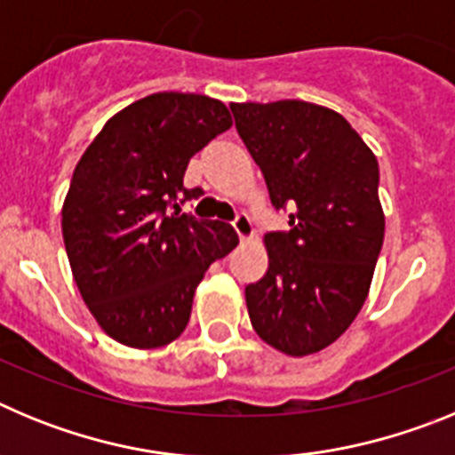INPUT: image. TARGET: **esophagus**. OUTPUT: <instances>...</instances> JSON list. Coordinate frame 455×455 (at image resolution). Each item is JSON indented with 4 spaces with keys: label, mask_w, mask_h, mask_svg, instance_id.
Instances as JSON below:
<instances>
[{
    "label": "esophagus",
    "mask_w": 455,
    "mask_h": 455,
    "mask_svg": "<svg viewBox=\"0 0 455 455\" xmlns=\"http://www.w3.org/2000/svg\"><path fill=\"white\" fill-rule=\"evenodd\" d=\"M232 228H235V232L239 235L241 241H246L252 236V223L246 214H236V219L232 220Z\"/></svg>",
    "instance_id": "esophagus-1"
}]
</instances>
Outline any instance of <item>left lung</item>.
Instances as JSON below:
<instances>
[{"label": "left lung", "instance_id": "obj_1", "mask_svg": "<svg viewBox=\"0 0 455 455\" xmlns=\"http://www.w3.org/2000/svg\"><path fill=\"white\" fill-rule=\"evenodd\" d=\"M287 232L264 236L268 271L246 287L255 332L287 355L331 347L367 300L383 248L378 162L348 120L300 100L230 104Z\"/></svg>", "mask_w": 455, "mask_h": 455}]
</instances>
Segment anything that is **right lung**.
<instances>
[{"label": "right lung", "instance_id": "add662e5", "mask_svg": "<svg viewBox=\"0 0 455 455\" xmlns=\"http://www.w3.org/2000/svg\"><path fill=\"white\" fill-rule=\"evenodd\" d=\"M230 127L219 100L155 92L107 120L72 172L61 220L72 275L124 347L178 339L209 264L239 243L228 223L180 214L203 196L184 187L191 156Z\"/></svg>", "mask_w": 455, "mask_h": 455}]
</instances>
